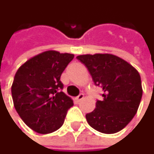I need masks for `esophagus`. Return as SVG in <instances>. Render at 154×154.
I'll return each mask as SVG.
<instances>
[{"mask_svg": "<svg viewBox=\"0 0 154 154\" xmlns=\"http://www.w3.org/2000/svg\"><path fill=\"white\" fill-rule=\"evenodd\" d=\"M84 94H80V95H79L76 97H75V102H80L81 100H83L84 99Z\"/></svg>", "mask_w": 154, "mask_h": 154, "instance_id": "esophagus-1", "label": "esophagus"}]
</instances>
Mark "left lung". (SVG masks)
<instances>
[{"label": "left lung", "instance_id": "left-lung-1", "mask_svg": "<svg viewBox=\"0 0 154 154\" xmlns=\"http://www.w3.org/2000/svg\"><path fill=\"white\" fill-rule=\"evenodd\" d=\"M88 69L97 86L103 89V100L87 114L88 125L103 134L124 129L137 113L142 96L139 72L125 59L113 54H86L76 57Z\"/></svg>", "mask_w": 154, "mask_h": 154}]
</instances>
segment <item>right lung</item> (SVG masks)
I'll list each match as a JSON object with an SVG mask.
<instances>
[{
    "mask_svg": "<svg viewBox=\"0 0 154 154\" xmlns=\"http://www.w3.org/2000/svg\"><path fill=\"white\" fill-rule=\"evenodd\" d=\"M74 54L48 50L23 63L11 86L14 107L22 121L38 134H50L64 124L73 100L64 92L62 72Z\"/></svg>",
    "mask_w": 154,
    "mask_h": 154,
    "instance_id": "right-lung-1",
    "label": "right lung"
}]
</instances>
